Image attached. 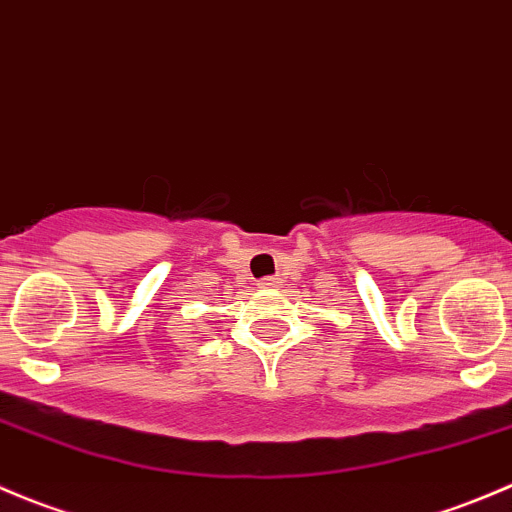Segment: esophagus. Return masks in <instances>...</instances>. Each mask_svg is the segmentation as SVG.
<instances>
[{"label": "esophagus", "mask_w": 512, "mask_h": 512, "mask_svg": "<svg viewBox=\"0 0 512 512\" xmlns=\"http://www.w3.org/2000/svg\"><path fill=\"white\" fill-rule=\"evenodd\" d=\"M257 285H260L262 289H275V287L282 285V280H280V277H265V280H260Z\"/></svg>", "instance_id": "obj_1"}]
</instances>
